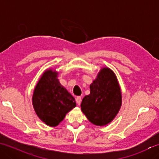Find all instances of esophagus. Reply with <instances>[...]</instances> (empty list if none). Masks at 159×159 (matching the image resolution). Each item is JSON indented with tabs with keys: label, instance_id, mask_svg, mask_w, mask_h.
<instances>
[{
	"label": "esophagus",
	"instance_id": "obj_1",
	"mask_svg": "<svg viewBox=\"0 0 159 159\" xmlns=\"http://www.w3.org/2000/svg\"><path fill=\"white\" fill-rule=\"evenodd\" d=\"M76 102L78 105H80V103H81V97L80 96H77L76 98Z\"/></svg>",
	"mask_w": 159,
	"mask_h": 159
}]
</instances>
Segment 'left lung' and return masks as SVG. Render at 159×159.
Masks as SVG:
<instances>
[{
  "mask_svg": "<svg viewBox=\"0 0 159 159\" xmlns=\"http://www.w3.org/2000/svg\"><path fill=\"white\" fill-rule=\"evenodd\" d=\"M90 94L83 98L81 110L91 123L104 126L119 111L121 95L117 78L111 70L104 67L89 87Z\"/></svg>",
  "mask_w": 159,
  "mask_h": 159,
  "instance_id": "left-lung-1",
  "label": "left lung"
}]
</instances>
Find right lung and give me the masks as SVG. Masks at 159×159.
Returning a JSON list of instances; mask_svg holds the SVG:
<instances>
[{"mask_svg":"<svg viewBox=\"0 0 159 159\" xmlns=\"http://www.w3.org/2000/svg\"><path fill=\"white\" fill-rule=\"evenodd\" d=\"M57 76V74L50 70L43 73L33 96L37 115L50 126H57L76 106L74 97L61 85Z\"/></svg>","mask_w":159,"mask_h":159,"instance_id":"right-lung-1","label":"right lung"}]
</instances>
